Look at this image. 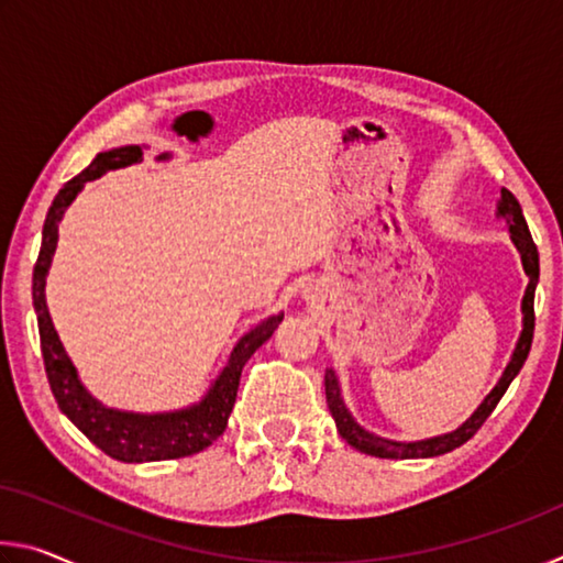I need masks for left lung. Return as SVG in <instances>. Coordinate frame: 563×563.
Instances as JSON below:
<instances>
[{
  "label": "left lung",
  "mask_w": 563,
  "mask_h": 563,
  "mask_svg": "<svg viewBox=\"0 0 563 563\" xmlns=\"http://www.w3.org/2000/svg\"><path fill=\"white\" fill-rule=\"evenodd\" d=\"M497 216H501L504 221H507L511 241H514V245H517V251L521 255L523 273L529 275L527 292H523V300H521L523 330L519 335L517 347H514V355L509 360L507 369H504V375L499 377L497 387H494L492 393L484 397V402L474 409V415L466 419V422L456 427V430L440 434V437H430V440L393 442V440H385V437H377L373 432L362 430L355 419H352L345 402H342L338 375L332 373V369H328V373H325L328 407H330L332 417H335L340 437L350 446H355V450L365 452L369 456H379V460H424V456H440V454L452 452V450H456V446H462L466 440H472L476 430H479V427L487 422V417L494 412V407L499 405V399L504 397V393H507L511 379L519 375V369L523 367V362H527V357H529L531 340H533V290H537V283H539V251L531 241L527 218H523V213H521L519 201L514 198V194L507 188H501V201L497 206Z\"/></svg>",
  "instance_id": "obj_1"
}]
</instances>
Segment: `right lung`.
Instances as JSON below:
<instances>
[{
	"label": "right lung",
	"instance_id": "right-lung-1",
	"mask_svg": "<svg viewBox=\"0 0 563 563\" xmlns=\"http://www.w3.org/2000/svg\"><path fill=\"white\" fill-rule=\"evenodd\" d=\"M164 158H168V154L158 156V161ZM141 161H144V148L141 146L111 148L103 151V154H97V158H93L79 176L66 180L64 188L56 194L49 213H46L42 231V251L40 258H36L32 280V298L36 322H40L44 369L56 405H59L62 412L69 417L101 452H107L119 462L178 460V456H190L206 450V446H211L228 427V417H231V409L235 405L238 385H241L243 365L251 360L253 352L273 335L275 328H278L283 320L280 312V316L263 320L261 325L245 332V335L235 342L231 357H228L221 375L213 379V385L206 393V397L201 402L190 405L186 409L156 415L121 412V409L103 407L87 393V387L81 385L79 375H76V367L71 365L69 355H66L59 335H56L49 308H46V275H49L56 241H59L62 216L76 198V194L84 188V184L93 178H101L107 170L141 164Z\"/></svg>",
	"mask_w": 563,
	"mask_h": 563
}]
</instances>
